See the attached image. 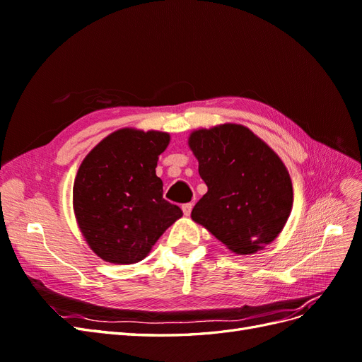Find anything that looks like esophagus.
<instances>
[{"instance_id": "esophagus-1", "label": "esophagus", "mask_w": 362, "mask_h": 362, "mask_svg": "<svg viewBox=\"0 0 362 362\" xmlns=\"http://www.w3.org/2000/svg\"><path fill=\"white\" fill-rule=\"evenodd\" d=\"M192 208H193V204H192V202H190V204H184V205H182V213H184V216H190Z\"/></svg>"}]
</instances>
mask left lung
Returning <instances> with one entry per match:
<instances>
[{
  "label": "left lung",
  "instance_id": "left-lung-1",
  "mask_svg": "<svg viewBox=\"0 0 362 362\" xmlns=\"http://www.w3.org/2000/svg\"><path fill=\"white\" fill-rule=\"evenodd\" d=\"M189 146L208 187L193 208V221L238 255L272 243L293 206L290 175L276 152L237 124L196 129Z\"/></svg>",
  "mask_w": 362,
  "mask_h": 362
}]
</instances>
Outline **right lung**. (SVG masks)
<instances>
[{"label": "right lung", "instance_id": "1", "mask_svg": "<svg viewBox=\"0 0 362 362\" xmlns=\"http://www.w3.org/2000/svg\"><path fill=\"white\" fill-rule=\"evenodd\" d=\"M170 136L161 131L117 129L83 160L74 182V211L95 254L113 264L144 259L182 216L163 198L156 175Z\"/></svg>", "mask_w": 362, "mask_h": 362}]
</instances>
